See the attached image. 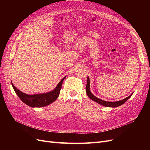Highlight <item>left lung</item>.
Masks as SVG:
<instances>
[{
    "mask_svg": "<svg viewBox=\"0 0 150 150\" xmlns=\"http://www.w3.org/2000/svg\"><path fill=\"white\" fill-rule=\"evenodd\" d=\"M89 86H90V82H89V77H88V81H87V84H86V93H87V95L88 96V97L91 99L93 100L94 101L96 102L99 104H101V105L104 106H106V107H112V108H115V107H117L119 106H121V104H124L128 99L131 96V95L133 94H131V95L128 97H127L125 99H122V100L119 101H116V102H109V101H103L102 99H99L98 98H96V96H94V95L91 93L90 91V89H89Z\"/></svg>",
    "mask_w": 150,
    "mask_h": 150,
    "instance_id": "1",
    "label": "left lung"
}]
</instances>
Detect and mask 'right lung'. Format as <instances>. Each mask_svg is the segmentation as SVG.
<instances>
[{"label":"right lung","mask_w":150,"mask_h":150,"mask_svg":"<svg viewBox=\"0 0 150 150\" xmlns=\"http://www.w3.org/2000/svg\"><path fill=\"white\" fill-rule=\"evenodd\" d=\"M66 77L62 78L60 81L56 88L51 92L47 93H43L39 94H34V95H28L24 93H22L19 89H17L14 86L12 83V87L14 89L16 93L22 102H24L27 105H28L30 107H43L49 105L51 103H53L56 100V99L58 98L59 95L60 93V91L61 89L62 84L63 80L65 79Z\"/></svg>","instance_id":"obj_1"}]
</instances>
